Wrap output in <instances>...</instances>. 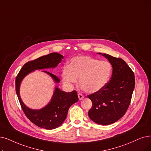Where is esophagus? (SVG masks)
Here are the masks:
<instances>
[{
	"label": "esophagus",
	"mask_w": 151,
	"mask_h": 151,
	"mask_svg": "<svg viewBox=\"0 0 151 151\" xmlns=\"http://www.w3.org/2000/svg\"><path fill=\"white\" fill-rule=\"evenodd\" d=\"M78 96H79V100H82L83 98V95L79 93H78Z\"/></svg>",
	"instance_id": "1"
}]
</instances>
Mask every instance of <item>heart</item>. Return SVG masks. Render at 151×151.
Here are the masks:
<instances>
[{
	"label": "heart",
	"mask_w": 151,
	"mask_h": 151,
	"mask_svg": "<svg viewBox=\"0 0 151 151\" xmlns=\"http://www.w3.org/2000/svg\"><path fill=\"white\" fill-rule=\"evenodd\" d=\"M111 64L90 56H77L71 59L62 70V79L65 85L71 86L78 82L87 93L101 90L109 81L112 74Z\"/></svg>",
	"instance_id": "1"
}]
</instances>
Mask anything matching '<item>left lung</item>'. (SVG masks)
Segmentation results:
<instances>
[{
  "label": "left lung",
  "instance_id": "1",
  "mask_svg": "<svg viewBox=\"0 0 151 151\" xmlns=\"http://www.w3.org/2000/svg\"><path fill=\"white\" fill-rule=\"evenodd\" d=\"M102 55L111 64L112 75L103 88L87 95L92 102L88 114L95 123L108 125L122 118L128 109L135 86V77L133 71L123 59L106 54Z\"/></svg>",
  "mask_w": 151,
  "mask_h": 151
}]
</instances>
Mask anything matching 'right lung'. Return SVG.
Segmentation results:
<instances>
[{"label": "right lung", "instance_id": "obj_1", "mask_svg": "<svg viewBox=\"0 0 151 151\" xmlns=\"http://www.w3.org/2000/svg\"><path fill=\"white\" fill-rule=\"evenodd\" d=\"M63 58V56L57 52L41 56L24 64L16 77L15 90L24 113L30 122L42 128L53 129L59 127L67 117L69 107L79 100L77 93L76 90L65 92L56 88L50 103L41 110H34L27 107L21 100L19 93L20 83L29 72L35 69L55 68ZM44 72L50 75L56 82L60 81L56 76L49 72Z\"/></svg>", "mask_w": 151, "mask_h": 151}]
</instances>
